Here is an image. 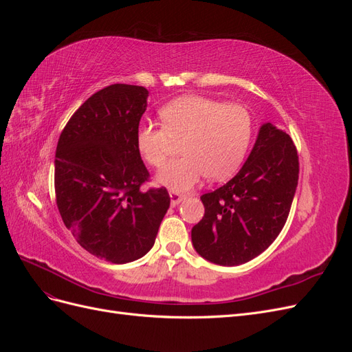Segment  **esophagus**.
Instances as JSON below:
<instances>
[{
    "mask_svg": "<svg viewBox=\"0 0 352 352\" xmlns=\"http://www.w3.org/2000/svg\"><path fill=\"white\" fill-rule=\"evenodd\" d=\"M185 198H186V195L175 192V190H170V204H172L173 207H176L179 202H182Z\"/></svg>",
    "mask_w": 352,
    "mask_h": 352,
    "instance_id": "1",
    "label": "esophagus"
}]
</instances>
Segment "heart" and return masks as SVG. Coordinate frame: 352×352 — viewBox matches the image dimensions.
<instances>
[{
    "instance_id": "heart-1",
    "label": "heart",
    "mask_w": 352,
    "mask_h": 352,
    "mask_svg": "<svg viewBox=\"0 0 352 352\" xmlns=\"http://www.w3.org/2000/svg\"><path fill=\"white\" fill-rule=\"evenodd\" d=\"M163 126L142 123L136 131L138 151L146 163L162 167L175 142L182 157L157 175V184L189 190L207 175L220 180L236 172L252 135L251 113L241 104H223L202 95H184L160 110Z\"/></svg>"
}]
</instances>
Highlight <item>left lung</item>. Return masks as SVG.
Segmentation results:
<instances>
[{
	"instance_id": "8db88e82",
	"label": "left lung",
	"mask_w": 352,
	"mask_h": 352,
	"mask_svg": "<svg viewBox=\"0 0 352 352\" xmlns=\"http://www.w3.org/2000/svg\"><path fill=\"white\" fill-rule=\"evenodd\" d=\"M298 173L291 136L264 123L236 176L201 197L204 217L190 232L197 252L214 264L239 265L267 250L289 216Z\"/></svg>"
}]
</instances>
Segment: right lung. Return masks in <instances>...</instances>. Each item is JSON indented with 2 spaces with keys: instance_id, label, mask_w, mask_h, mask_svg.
Instances as JSON below:
<instances>
[{
  "instance_id": "right-lung-1",
  "label": "right lung",
  "mask_w": 352,
  "mask_h": 352,
  "mask_svg": "<svg viewBox=\"0 0 352 352\" xmlns=\"http://www.w3.org/2000/svg\"><path fill=\"white\" fill-rule=\"evenodd\" d=\"M148 91L114 83L95 92L63 129L54 162L60 216L82 248L114 264L153 248L170 206L166 188L141 190L150 173L136 146Z\"/></svg>"
}]
</instances>
